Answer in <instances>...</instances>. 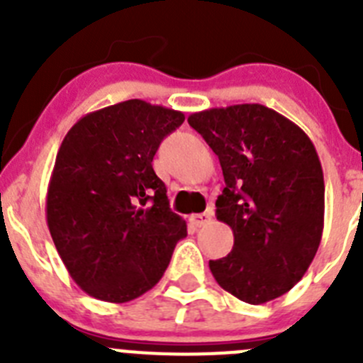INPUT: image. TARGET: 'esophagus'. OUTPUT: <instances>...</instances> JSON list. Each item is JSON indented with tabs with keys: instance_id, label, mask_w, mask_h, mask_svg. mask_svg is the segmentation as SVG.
I'll use <instances>...</instances> for the list:
<instances>
[{
	"instance_id": "esophagus-1",
	"label": "esophagus",
	"mask_w": 363,
	"mask_h": 363,
	"mask_svg": "<svg viewBox=\"0 0 363 363\" xmlns=\"http://www.w3.org/2000/svg\"><path fill=\"white\" fill-rule=\"evenodd\" d=\"M213 218V213H201V214H191L189 216V221H191L194 227H201V225H207Z\"/></svg>"
}]
</instances>
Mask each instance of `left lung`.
Here are the masks:
<instances>
[{"label":"left lung","mask_w":363,"mask_h":363,"mask_svg":"<svg viewBox=\"0 0 363 363\" xmlns=\"http://www.w3.org/2000/svg\"><path fill=\"white\" fill-rule=\"evenodd\" d=\"M220 160L225 189L216 218L233 229V251L211 259L214 280L259 306L291 291L318 251L323 230L322 163L303 130L259 104L189 116Z\"/></svg>","instance_id":"obj_1"}]
</instances>
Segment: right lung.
<instances>
[{
    "label": "right lung",
    "mask_w": 363,
    "mask_h": 363,
    "mask_svg": "<svg viewBox=\"0 0 363 363\" xmlns=\"http://www.w3.org/2000/svg\"><path fill=\"white\" fill-rule=\"evenodd\" d=\"M184 112L127 99L89 112L57 150L47 191V225L72 280L111 303L142 296L162 280L187 236L152 169Z\"/></svg>",
    "instance_id": "obj_1"
}]
</instances>
